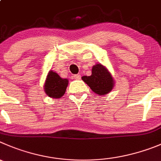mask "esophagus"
I'll use <instances>...</instances> for the list:
<instances>
[{
  "mask_svg": "<svg viewBox=\"0 0 161 161\" xmlns=\"http://www.w3.org/2000/svg\"><path fill=\"white\" fill-rule=\"evenodd\" d=\"M73 78H74V79H76V80L80 79V74L74 75V76H73Z\"/></svg>",
  "mask_w": 161,
  "mask_h": 161,
  "instance_id": "esophagus-1",
  "label": "esophagus"
}]
</instances>
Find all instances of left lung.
Masks as SVG:
<instances>
[{"instance_id":"obj_1","label":"left lung","mask_w":161,"mask_h":161,"mask_svg":"<svg viewBox=\"0 0 161 161\" xmlns=\"http://www.w3.org/2000/svg\"><path fill=\"white\" fill-rule=\"evenodd\" d=\"M82 80L95 93L100 96L110 92L114 86V80L111 73L101 64L94 65L91 76H82Z\"/></svg>"}]
</instances>
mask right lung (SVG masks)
I'll return each instance as SVG.
<instances>
[{"label": "right lung", "instance_id": "obj_1", "mask_svg": "<svg viewBox=\"0 0 161 161\" xmlns=\"http://www.w3.org/2000/svg\"><path fill=\"white\" fill-rule=\"evenodd\" d=\"M67 86L68 80L62 79L58 73L50 71L44 85V89L50 97L61 98L65 94Z\"/></svg>", "mask_w": 161, "mask_h": 161}]
</instances>
